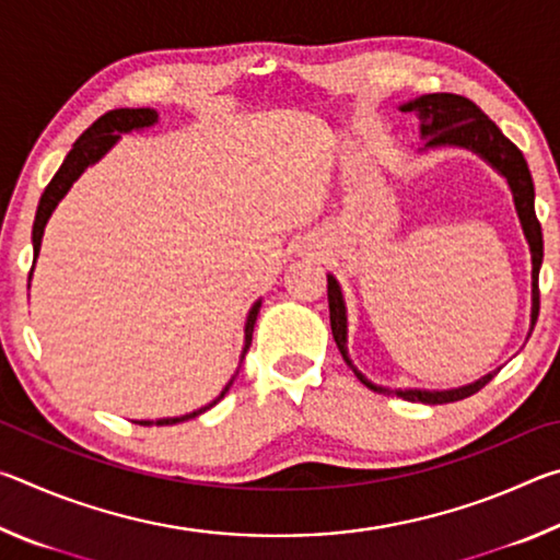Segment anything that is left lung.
<instances>
[{"label":"left lung","mask_w":560,"mask_h":560,"mask_svg":"<svg viewBox=\"0 0 560 560\" xmlns=\"http://www.w3.org/2000/svg\"><path fill=\"white\" fill-rule=\"evenodd\" d=\"M405 113H420L422 118V136L428 138V145H462L469 148L474 153H479L487 163L494 165L501 175L509 179L511 192H514V205L518 212L521 226H524V234L530 246V264H534V271H530V283H534V306H530V326H536L538 318V299H541V291H538V271H541L544 261V234H541V222L536 217L534 207V179H530L526 158L521 150L511 143V140L499 130L494 120L487 118L485 110H479L469 98L457 96V93H428V96H420L402 106ZM328 308H330V330H334L336 346L340 353H343L346 363L353 368L348 358L346 348V306L343 296H340V287L334 277H328ZM353 373L360 383H365L375 393H390L385 387H377L368 383L363 375H360L355 368ZM497 373H489L481 377V381L457 387V390H395L402 400L410 402H428V405H444V402H457L479 393L491 377Z\"/></svg>","instance_id":"obj_1"}]
</instances>
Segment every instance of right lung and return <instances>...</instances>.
<instances>
[{
	"instance_id": "add662e5",
	"label": "right lung",
	"mask_w": 560,
	"mask_h": 560,
	"mask_svg": "<svg viewBox=\"0 0 560 560\" xmlns=\"http://www.w3.org/2000/svg\"><path fill=\"white\" fill-rule=\"evenodd\" d=\"M155 120H158V110L155 108H116V110L103 113V116L96 122H93L91 128H86V130L81 132V138L75 140L73 148L69 150V155H66V160H63V165L59 167V173L51 177V183L46 185L42 200H39V210H36V220H34V230H32L34 259H36V254H39L44 226H46V222H49L54 207L59 205V200H61L66 192H69V187L73 185V179L79 177L89 165L96 163V160L103 153H106V150L120 138V132H128V130H136V128H148V126H153ZM30 279H32V271H30ZM259 306H261V301L254 303L252 311H249V318H246L242 360L246 355V350H249V346H252V334H254V324H257V316H259ZM232 383H234V377H232L230 383H226L222 395L217 397L214 402L202 407V410L189 412V415H183V417H167V420H158L155 424H177V422L192 420V417L202 415L205 410H210L212 405L220 402L222 397L230 393ZM138 424H153V422L145 420V422H138Z\"/></svg>"
}]
</instances>
